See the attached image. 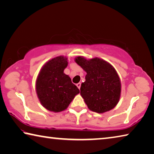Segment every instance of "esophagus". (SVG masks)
<instances>
[{"mask_svg": "<svg viewBox=\"0 0 154 154\" xmlns=\"http://www.w3.org/2000/svg\"><path fill=\"white\" fill-rule=\"evenodd\" d=\"M76 85H77V87L78 88H79V89H80V88H81V83H77Z\"/></svg>", "mask_w": 154, "mask_h": 154, "instance_id": "34e87169", "label": "esophagus"}]
</instances>
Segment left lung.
Returning <instances> with one entry per match:
<instances>
[{
	"label": "left lung",
	"instance_id": "8db88e82",
	"mask_svg": "<svg viewBox=\"0 0 154 154\" xmlns=\"http://www.w3.org/2000/svg\"><path fill=\"white\" fill-rule=\"evenodd\" d=\"M75 61L87 73L85 82L81 85L80 94L88 109L98 113L113 109L121 95L120 79L114 67L98 58L87 60L78 56Z\"/></svg>",
	"mask_w": 154,
	"mask_h": 154
}]
</instances>
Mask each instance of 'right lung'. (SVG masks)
<instances>
[{"mask_svg": "<svg viewBox=\"0 0 154 154\" xmlns=\"http://www.w3.org/2000/svg\"><path fill=\"white\" fill-rule=\"evenodd\" d=\"M67 58L60 56L47 62L41 68L36 81V92L46 109L58 113L64 111L79 93L69 75L64 73Z\"/></svg>", "mask_w": 154, "mask_h": 154, "instance_id": "add662e5", "label": "right lung"}]
</instances>
